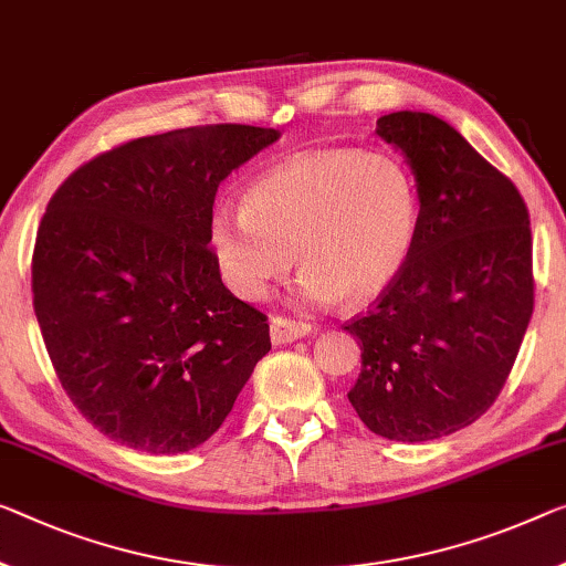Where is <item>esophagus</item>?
<instances>
[{
	"label": "esophagus",
	"instance_id": "34e87169",
	"mask_svg": "<svg viewBox=\"0 0 566 566\" xmlns=\"http://www.w3.org/2000/svg\"><path fill=\"white\" fill-rule=\"evenodd\" d=\"M311 332V324L301 318H291V316H273L271 318V342L275 346L291 344L295 338H303Z\"/></svg>",
	"mask_w": 566,
	"mask_h": 566
}]
</instances>
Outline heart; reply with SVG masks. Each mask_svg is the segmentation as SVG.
<instances>
[{"mask_svg":"<svg viewBox=\"0 0 566 566\" xmlns=\"http://www.w3.org/2000/svg\"><path fill=\"white\" fill-rule=\"evenodd\" d=\"M420 230V189L385 154L328 149L293 156L242 195V212L210 217V250L240 298L255 301L303 268L301 291L316 303H371L405 271Z\"/></svg>","mask_w":566,"mask_h":566,"instance_id":"obj_1","label":"heart"}]
</instances>
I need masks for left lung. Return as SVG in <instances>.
I'll return each instance as SVG.
<instances>
[{"label":"left lung","instance_id":"1","mask_svg":"<svg viewBox=\"0 0 566 566\" xmlns=\"http://www.w3.org/2000/svg\"><path fill=\"white\" fill-rule=\"evenodd\" d=\"M420 189V230L392 289L344 332L359 338L349 402L371 432L424 442L473 424L501 395L534 311L532 224L506 174L420 111L377 120Z\"/></svg>","mask_w":566,"mask_h":566}]
</instances>
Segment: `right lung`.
<instances>
[{
    "instance_id": "add662e5",
    "label": "right lung",
    "mask_w": 566,
    "mask_h": 566,
    "mask_svg": "<svg viewBox=\"0 0 566 566\" xmlns=\"http://www.w3.org/2000/svg\"><path fill=\"white\" fill-rule=\"evenodd\" d=\"M277 136L217 124L134 138L48 202L34 316L65 395L120 446H202L271 352L268 316L224 289L207 230L220 181Z\"/></svg>"
}]
</instances>
